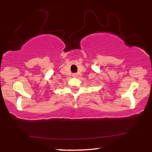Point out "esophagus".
Instances as JSON below:
<instances>
[{"instance_id":"34e87169","label":"esophagus","mask_w":152,"mask_h":152,"mask_svg":"<svg viewBox=\"0 0 152 152\" xmlns=\"http://www.w3.org/2000/svg\"><path fill=\"white\" fill-rule=\"evenodd\" d=\"M73 77H77V75H77V73H73Z\"/></svg>"}]
</instances>
